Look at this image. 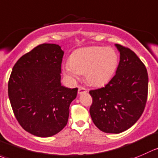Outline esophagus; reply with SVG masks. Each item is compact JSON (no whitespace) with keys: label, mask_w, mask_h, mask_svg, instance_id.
Here are the masks:
<instances>
[{"label":"esophagus","mask_w":158,"mask_h":158,"mask_svg":"<svg viewBox=\"0 0 158 158\" xmlns=\"http://www.w3.org/2000/svg\"><path fill=\"white\" fill-rule=\"evenodd\" d=\"M86 92L87 90L85 88H84V87H82V86L79 87V89H78V93H79V94H82V93H86Z\"/></svg>","instance_id":"esophagus-1"}]
</instances>
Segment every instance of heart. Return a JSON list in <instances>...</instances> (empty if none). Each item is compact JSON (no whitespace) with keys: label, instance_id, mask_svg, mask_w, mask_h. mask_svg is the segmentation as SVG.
Instances as JSON below:
<instances>
[{"label":"heart","instance_id":"obj_1","mask_svg":"<svg viewBox=\"0 0 158 158\" xmlns=\"http://www.w3.org/2000/svg\"><path fill=\"white\" fill-rule=\"evenodd\" d=\"M118 55L111 48L90 46L73 52L69 64L62 68L63 74L70 80L84 74L85 82L93 86H101L114 75L118 65Z\"/></svg>","mask_w":158,"mask_h":158}]
</instances>
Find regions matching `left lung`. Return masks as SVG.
Listing matches in <instances>:
<instances>
[{
    "mask_svg": "<svg viewBox=\"0 0 158 158\" xmlns=\"http://www.w3.org/2000/svg\"><path fill=\"white\" fill-rule=\"evenodd\" d=\"M120 62L105 87L90 90L89 109L94 124L102 132L120 134L131 128L143 113L148 91L147 69L130 48L116 44Z\"/></svg>",
    "mask_w": 158,
    "mask_h": 158,
    "instance_id": "obj_1",
    "label": "left lung"
}]
</instances>
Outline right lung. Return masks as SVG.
Masks as SVG:
<instances>
[{"instance_id": "obj_1", "label": "right lung", "mask_w": 158, "mask_h": 158, "mask_svg": "<svg viewBox=\"0 0 158 158\" xmlns=\"http://www.w3.org/2000/svg\"><path fill=\"white\" fill-rule=\"evenodd\" d=\"M64 52L56 44H42L21 56L14 65L8 96L17 120L27 132L48 137L67 124L70 103L78 89L61 84Z\"/></svg>"}]
</instances>
